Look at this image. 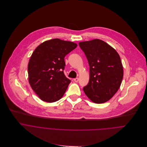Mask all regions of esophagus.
Segmentation results:
<instances>
[{"mask_svg":"<svg viewBox=\"0 0 147 147\" xmlns=\"http://www.w3.org/2000/svg\"><path fill=\"white\" fill-rule=\"evenodd\" d=\"M74 80V81H75V82H78L79 81V78H75Z\"/></svg>","mask_w":147,"mask_h":147,"instance_id":"esophagus-1","label":"esophagus"}]
</instances>
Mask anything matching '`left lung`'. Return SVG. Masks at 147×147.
I'll return each instance as SVG.
<instances>
[{
	"mask_svg": "<svg viewBox=\"0 0 147 147\" xmlns=\"http://www.w3.org/2000/svg\"><path fill=\"white\" fill-rule=\"evenodd\" d=\"M90 67V79L83 87L85 94L93 102L110 100L121 86L123 69L119 54L100 39L79 43Z\"/></svg>",
	"mask_w": 147,
	"mask_h": 147,
	"instance_id": "left-lung-1",
	"label": "left lung"
}]
</instances>
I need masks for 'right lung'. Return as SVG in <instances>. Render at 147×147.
Masks as SVG:
<instances>
[{"label":"right lung","instance_id":"add662e5","mask_svg":"<svg viewBox=\"0 0 147 147\" xmlns=\"http://www.w3.org/2000/svg\"><path fill=\"white\" fill-rule=\"evenodd\" d=\"M76 47L74 42L53 39L34 50L28 65L29 83L42 101L53 102L63 97L71 83L64 73V57Z\"/></svg>","mask_w":147,"mask_h":147}]
</instances>
